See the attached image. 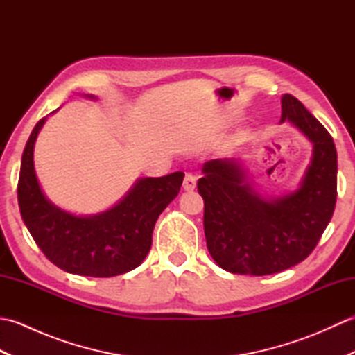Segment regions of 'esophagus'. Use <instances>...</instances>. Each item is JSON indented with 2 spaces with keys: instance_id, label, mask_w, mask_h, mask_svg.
<instances>
[{
  "instance_id": "esophagus-1",
  "label": "esophagus",
  "mask_w": 355,
  "mask_h": 355,
  "mask_svg": "<svg viewBox=\"0 0 355 355\" xmlns=\"http://www.w3.org/2000/svg\"><path fill=\"white\" fill-rule=\"evenodd\" d=\"M195 187H197V180H195V177L192 175V173H186V177L183 180V189L191 192L193 191Z\"/></svg>"
}]
</instances>
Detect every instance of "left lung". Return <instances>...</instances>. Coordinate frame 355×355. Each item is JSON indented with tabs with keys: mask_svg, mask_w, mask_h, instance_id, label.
Listing matches in <instances>:
<instances>
[{
	"mask_svg": "<svg viewBox=\"0 0 355 355\" xmlns=\"http://www.w3.org/2000/svg\"><path fill=\"white\" fill-rule=\"evenodd\" d=\"M279 123H290L313 145L299 186L282 197L256 189L244 158L202 164L198 192L205 200L209 253L223 270L273 275L302 262L318 245L334 214L337 150L333 137L296 97L284 94Z\"/></svg>",
	"mask_w": 355,
	"mask_h": 355,
	"instance_id": "8db88e82",
	"label": "left lung"
}]
</instances>
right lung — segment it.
Returning a JSON list of instances; mask_svg holds the SVG:
<instances>
[{
  "label": "right lung",
  "instance_id": "add662e5",
  "mask_svg": "<svg viewBox=\"0 0 355 355\" xmlns=\"http://www.w3.org/2000/svg\"><path fill=\"white\" fill-rule=\"evenodd\" d=\"M84 96L97 101L93 94ZM45 120L33 128L21 158L18 202L30 235L67 273L111 277L137 268L150 250L157 218L178 195L184 173L137 178L125 197L103 212H69L47 198L35 171V143Z\"/></svg>",
  "mask_w": 355,
  "mask_h": 355
}]
</instances>
